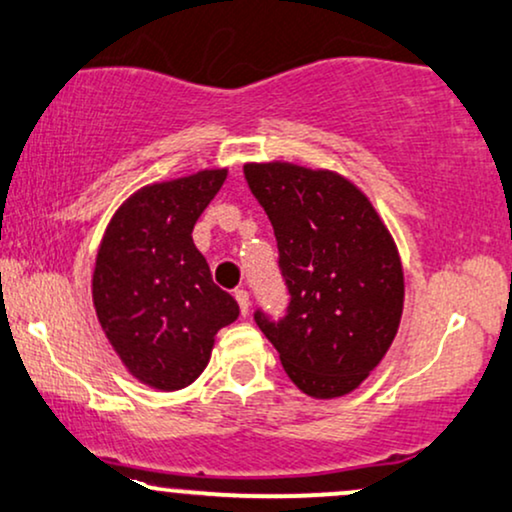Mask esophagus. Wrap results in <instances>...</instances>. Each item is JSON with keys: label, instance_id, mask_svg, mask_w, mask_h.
<instances>
[{"label": "esophagus", "instance_id": "34e87169", "mask_svg": "<svg viewBox=\"0 0 512 512\" xmlns=\"http://www.w3.org/2000/svg\"><path fill=\"white\" fill-rule=\"evenodd\" d=\"M235 299L242 315H249V292H246V289H235Z\"/></svg>", "mask_w": 512, "mask_h": 512}]
</instances>
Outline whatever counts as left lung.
<instances>
[{"mask_svg": "<svg viewBox=\"0 0 512 512\" xmlns=\"http://www.w3.org/2000/svg\"><path fill=\"white\" fill-rule=\"evenodd\" d=\"M244 178L273 223L289 289L285 318L256 311V325L304 394H349L399 330L403 268L394 239L370 199L332 170L246 163Z\"/></svg>", "mask_w": 512, "mask_h": 512, "instance_id": "left-lung-1", "label": "left lung"}]
</instances>
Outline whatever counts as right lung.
Instances as JSON below:
<instances>
[{
  "label": "right lung",
  "mask_w": 512,
  "mask_h": 512,
  "mask_svg": "<svg viewBox=\"0 0 512 512\" xmlns=\"http://www.w3.org/2000/svg\"><path fill=\"white\" fill-rule=\"evenodd\" d=\"M225 178L227 168H211L137 189L99 244L92 275L99 325L130 375L154 389L197 380L218 330L239 315L192 239Z\"/></svg>",
  "instance_id": "obj_1"
}]
</instances>
